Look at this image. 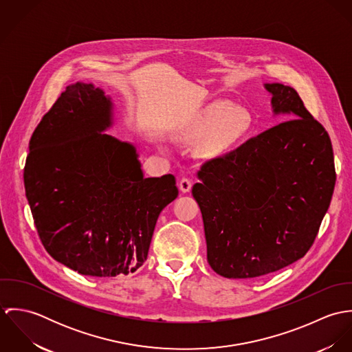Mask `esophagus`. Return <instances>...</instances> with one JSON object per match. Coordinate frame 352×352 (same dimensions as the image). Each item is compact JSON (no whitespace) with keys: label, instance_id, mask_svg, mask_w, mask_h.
<instances>
[{"label":"esophagus","instance_id":"obj_1","mask_svg":"<svg viewBox=\"0 0 352 352\" xmlns=\"http://www.w3.org/2000/svg\"><path fill=\"white\" fill-rule=\"evenodd\" d=\"M179 188H180V191H182V192H184V194L190 192V191H191V188H192V183H191V180H190V179H187V177H183V179L179 182Z\"/></svg>","mask_w":352,"mask_h":352}]
</instances>
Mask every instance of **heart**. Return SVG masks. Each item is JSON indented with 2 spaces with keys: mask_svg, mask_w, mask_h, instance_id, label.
Here are the masks:
<instances>
[{
  "mask_svg": "<svg viewBox=\"0 0 352 352\" xmlns=\"http://www.w3.org/2000/svg\"><path fill=\"white\" fill-rule=\"evenodd\" d=\"M252 118L248 111L228 102H214L204 109L194 127V137L210 135L206 153L219 157L237 146L251 131Z\"/></svg>",
  "mask_w": 352,
  "mask_h": 352,
  "instance_id": "b5f03b06",
  "label": "heart"
}]
</instances>
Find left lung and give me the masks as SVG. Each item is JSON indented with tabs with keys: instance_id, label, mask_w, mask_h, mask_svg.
<instances>
[{
	"instance_id": "left-lung-1",
	"label": "left lung",
	"mask_w": 352,
	"mask_h": 352,
	"mask_svg": "<svg viewBox=\"0 0 352 352\" xmlns=\"http://www.w3.org/2000/svg\"><path fill=\"white\" fill-rule=\"evenodd\" d=\"M264 88L274 115L286 122L206 161L192 187L207 261L229 279L263 276L303 257L336 182L329 135L297 91L279 82Z\"/></svg>"
}]
</instances>
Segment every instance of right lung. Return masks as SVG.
<instances>
[{"label": "right lung", "instance_id": "obj_1", "mask_svg": "<svg viewBox=\"0 0 352 352\" xmlns=\"http://www.w3.org/2000/svg\"><path fill=\"white\" fill-rule=\"evenodd\" d=\"M113 104L94 84L69 85L35 129L25 197L52 258L81 275L137 271L160 212L179 195L173 175L144 177L130 142L105 134Z\"/></svg>", "mask_w": 352, "mask_h": 352}]
</instances>
